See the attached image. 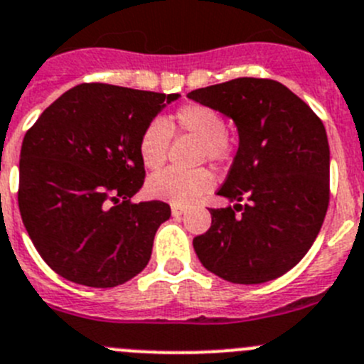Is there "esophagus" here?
Wrapping results in <instances>:
<instances>
[{"label": "esophagus", "instance_id": "1", "mask_svg": "<svg viewBox=\"0 0 364 364\" xmlns=\"http://www.w3.org/2000/svg\"><path fill=\"white\" fill-rule=\"evenodd\" d=\"M171 211H172V217H181V215L185 213V208L176 206V204H172V206H171Z\"/></svg>", "mask_w": 364, "mask_h": 364}]
</instances>
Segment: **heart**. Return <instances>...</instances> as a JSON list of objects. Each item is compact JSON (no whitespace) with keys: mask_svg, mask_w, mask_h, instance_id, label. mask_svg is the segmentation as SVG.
<instances>
[{"mask_svg":"<svg viewBox=\"0 0 364 364\" xmlns=\"http://www.w3.org/2000/svg\"><path fill=\"white\" fill-rule=\"evenodd\" d=\"M171 133H186L200 142V158L220 161L228 156L229 140L225 136V121L217 110L199 103L179 107L164 122L147 124L139 142L140 160L151 171L165 164ZM213 186V176L206 168L183 172L167 168L158 172L147 183V192L153 197L176 206H188L203 197Z\"/></svg>","mask_w":364,"mask_h":364,"instance_id":"obj_1","label":"heart"}]
</instances>
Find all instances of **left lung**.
<instances>
[{
    "instance_id": "left-lung-1",
    "label": "left lung",
    "mask_w": 364,
    "mask_h": 364,
    "mask_svg": "<svg viewBox=\"0 0 364 364\" xmlns=\"http://www.w3.org/2000/svg\"><path fill=\"white\" fill-rule=\"evenodd\" d=\"M186 97L220 112L238 132V151L217 192L236 204L210 210L211 228L193 238L197 257L229 283L277 279L311 249L326 218V128L301 97L274 80L238 77Z\"/></svg>"
}]
</instances>
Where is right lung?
I'll use <instances>...</instances> for the list:
<instances>
[{"label": "right lung", "instance_id": "add662e5", "mask_svg": "<svg viewBox=\"0 0 364 364\" xmlns=\"http://www.w3.org/2000/svg\"><path fill=\"white\" fill-rule=\"evenodd\" d=\"M179 94L105 83L76 85L24 135L19 211L42 259L63 279L112 288L146 268L161 200L132 203L146 171L139 142Z\"/></svg>", "mask_w": 364, "mask_h": 364}]
</instances>
